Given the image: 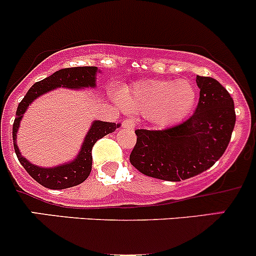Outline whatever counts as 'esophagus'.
Masks as SVG:
<instances>
[{
  "mask_svg": "<svg viewBox=\"0 0 256 256\" xmlns=\"http://www.w3.org/2000/svg\"><path fill=\"white\" fill-rule=\"evenodd\" d=\"M122 128L134 130V128H135V121H134L132 118H125V120L122 121Z\"/></svg>",
  "mask_w": 256,
  "mask_h": 256,
  "instance_id": "obj_1",
  "label": "esophagus"
}]
</instances>
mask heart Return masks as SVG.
<instances>
[{"label": "heart", "instance_id": "1", "mask_svg": "<svg viewBox=\"0 0 256 256\" xmlns=\"http://www.w3.org/2000/svg\"><path fill=\"white\" fill-rule=\"evenodd\" d=\"M118 102L126 110L150 115L162 126L171 125L184 118L197 102V89L187 80H142L122 88Z\"/></svg>", "mask_w": 256, "mask_h": 256}]
</instances>
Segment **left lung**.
Here are the masks:
<instances>
[{
  "mask_svg": "<svg viewBox=\"0 0 256 256\" xmlns=\"http://www.w3.org/2000/svg\"><path fill=\"white\" fill-rule=\"evenodd\" d=\"M196 82L200 102L190 118L166 130L135 131L130 162L141 174L180 182L207 171L223 156L236 125L234 102L218 80L197 76Z\"/></svg>",
  "mask_w": 256,
  "mask_h": 256,
  "instance_id": "left-lung-1",
  "label": "left lung"
}]
</instances>
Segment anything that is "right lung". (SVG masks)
<instances>
[{
	"label": "right lung",
	"mask_w": 256,
	"mask_h": 256,
	"mask_svg": "<svg viewBox=\"0 0 256 256\" xmlns=\"http://www.w3.org/2000/svg\"><path fill=\"white\" fill-rule=\"evenodd\" d=\"M98 73H100L98 66H76V68L60 69L48 78L33 84L22 102L18 104L14 130H12L14 151H16L18 161L24 167L26 171L43 187H47L49 190H66V188L74 187L84 182L92 171V146L99 138H104L105 135L112 134L116 128H120V124L94 120L85 135L80 151L74 157V160L54 167H42L32 164L26 157H23L17 146V132L23 115L36 99L58 88H66V89L73 90L86 89V88L94 89L96 86Z\"/></svg>",
	"instance_id": "right-lung-1"
}]
</instances>
